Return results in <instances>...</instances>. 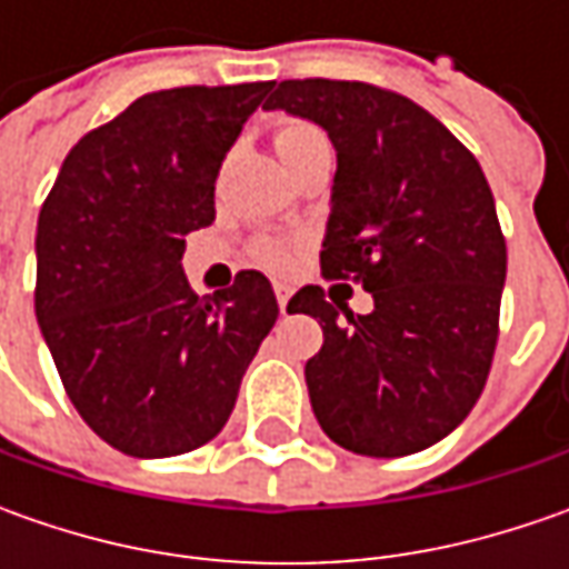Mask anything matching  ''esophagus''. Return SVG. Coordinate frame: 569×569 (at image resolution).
<instances>
[{"instance_id": "1", "label": "esophagus", "mask_w": 569, "mask_h": 569, "mask_svg": "<svg viewBox=\"0 0 569 569\" xmlns=\"http://www.w3.org/2000/svg\"><path fill=\"white\" fill-rule=\"evenodd\" d=\"M274 297H278V310H281V313H288V300H291V288L278 281V284H274Z\"/></svg>"}]
</instances>
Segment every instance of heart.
Returning a JSON list of instances; mask_svg holds the SVG:
<instances>
[{
  "mask_svg": "<svg viewBox=\"0 0 569 569\" xmlns=\"http://www.w3.org/2000/svg\"><path fill=\"white\" fill-rule=\"evenodd\" d=\"M272 142L274 151H278V158L284 161V167L297 164L303 154H310L319 144H329L319 126H313V122L307 120H297V117H284V120L274 122ZM250 256L259 266H266V269H272V272L291 269V243H288V240H278V237H259V240L252 243Z\"/></svg>",
  "mask_w": 569,
  "mask_h": 569,
  "instance_id": "b5f03b06",
  "label": "heart"
}]
</instances>
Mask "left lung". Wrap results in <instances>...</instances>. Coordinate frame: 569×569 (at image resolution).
<instances>
[{"label": "left lung", "instance_id": "1", "mask_svg": "<svg viewBox=\"0 0 569 569\" xmlns=\"http://www.w3.org/2000/svg\"><path fill=\"white\" fill-rule=\"evenodd\" d=\"M266 110L329 132L339 170L319 266L373 295L367 317L319 284L288 303L322 326L303 370L319 427L377 459L433 447L478 402L500 332L507 240L485 170L425 107L367 81L288 78Z\"/></svg>", "mask_w": 569, "mask_h": 569}]
</instances>
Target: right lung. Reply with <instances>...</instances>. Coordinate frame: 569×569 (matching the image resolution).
I'll use <instances>...</instances> for the list:
<instances>
[{
    "instance_id": "obj_1",
    "label": "right lung",
    "mask_w": 569,
    "mask_h": 569,
    "mask_svg": "<svg viewBox=\"0 0 569 569\" xmlns=\"http://www.w3.org/2000/svg\"><path fill=\"white\" fill-rule=\"evenodd\" d=\"M272 81L132 100L66 154L37 218L33 310L84 425L136 459L199 449L228 425L278 319L262 272L199 297L180 259L214 221V180Z\"/></svg>"
}]
</instances>
